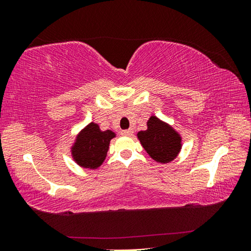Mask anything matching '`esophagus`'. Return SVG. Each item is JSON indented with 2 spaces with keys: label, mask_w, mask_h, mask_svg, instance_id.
I'll return each mask as SVG.
<instances>
[{
  "label": "esophagus",
  "mask_w": 251,
  "mask_h": 251,
  "mask_svg": "<svg viewBox=\"0 0 251 251\" xmlns=\"http://www.w3.org/2000/svg\"><path fill=\"white\" fill-rule=\"evenodd\" d=\"M133 133H134V131L131 129H125V130H122L121 134L123 136H131V135H133Z\"/></svg>",
  "instance_id": "1"
}]
</instances>
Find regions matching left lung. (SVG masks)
<instances>
[{"mask_svg":"<svg viewBox=\"0 0 251 251\" xmlns=\"http://www.w3.org/2000/svg\"><path fill=\"white\" fill-rule=\"evenodd\" d=\"M138 139L148 155L159 163H169L176 158L181 148V139L171 126L156 116L147 122V129L137 134Z\"/></svg>","mask_w":251,"mask_h":251,"instance_id":"1","label":"left lung"}]
</instances>
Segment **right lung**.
I'll list each match as a JSON object with an SVG mask.
<instances>
[{
	"instance_id": "obj_1",
	"label": "right lung",
	"mask_w": 251,
	"mask_h": 251,
	"mask_svg": "<svg viewBox=\"0 0 251 251\" xmlns=\"http://www.w3.org/2000/svg\"><path fill=\"white\" fill-rule=\"evenodd\" d=\"M113 137H115V134L112 130L101 131L99 125L91 123L80 131L72 148V155L79 166L95 169L103 164Z\"/></svg>"
}]
</instances>
